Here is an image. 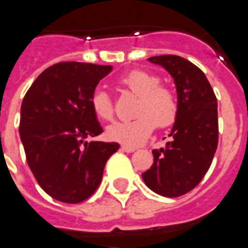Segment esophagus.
I'll return each instance as SVG.
<instances>
[{
  "mask_svg": "<svg viewBox=\"0 0 248 248\" xmlns=\"http://www.w3.org/2000/svg\"><path fill=\"white\" fill-rule=\"evenodd\" d=\"M122 150L125 151V153H133V151H136V147L128 145H122Z\"/></svg>",
  "mask_w": 248,
  "mask_h": 248,
  "instance_id": "1",
  "label": "esophagus"
}]
</instances>
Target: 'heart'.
<instances>
[{
	"instance_id": "1",
	"label": "heart",
	"mask_w": 248,
	"mask_h": 248,
	"mask_svg": "<svg viewBox=\"0 0 248 248\" xmlns=\"http://www.w3.org/2000/svg\"><path fill=\"white\" fill-rule=\"evenodd\" d=\"M120 82L126 89L138 95L134 115L130 122H118L107 126L106 137L110 141L137 146L147 141L155 126L168 128L178 116V101L173 90L160 84V78L143 70H133L124 75ZM94 115L103 122L114 119V103L110 95L97 89L90 97Z\"/></svg>"
}]
</instances>
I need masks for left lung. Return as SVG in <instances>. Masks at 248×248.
Instances as JSON below:
<instances>
[{
    "label": "left lung",
    "mask_w": 248,
    "mask_h": 248,
    "mask_svg": "<svg viewBox=\"0 0 248 248\" xmlns=\"http://www.w3.org/2000/svg\"><path fill=\"white\" fill-rule=\"evenodd\" d=\"M173 78L177 88L178 116L166 147L153 150L154 163L143 181L153 191L181 197L202 181L218 143L217 99L201 68L178 55L151 57Z\"/></svg>",
    "instance_id": "8db88e82"
}]
</instances>
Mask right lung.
<instances>
[{
	"instance_id": "right-lung-1",
	"label": "right lung",
	"mask_w": 248,
	"mask_h": 248,
	"mask_svg": "<svg viewBox=\"0 0 248 248\" xmlns=\"http://www.w3.org/2000/svg\"><path fill=\"white\" fill-rule=\"evenodd\" d=\"M111 66L61 62L46 68L23 98L19 133L41 189L59 202H84L102 181L118 142H84L102 133L90 97Z\"/></svg>"
}]
</instances>
